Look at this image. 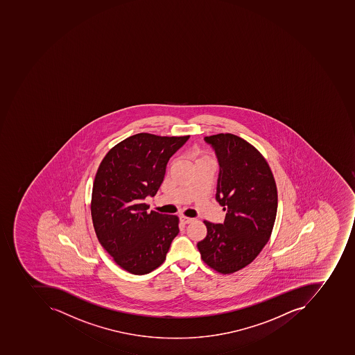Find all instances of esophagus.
I'll use <instances>...</instances> for the list:
<instances>
[{"mask_svg": "<svg viewBox=\"0 0 355 355\" xmlns=\"http://www.w3.org/2000/svg\"><path fill=\"white\" fill-rule=\"evenodd\" d=\"M192 220H193V218H187V216H180V222H182V224H189Z\"/></svg>", "mask_w": 355, "mask_h": 355, "instance_id": "obj_1", "label": "esophagus"}]
</instances>
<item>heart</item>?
I'll list each match as a JSON object with an SVG mask.
<instances>
[{"label": "heart", "instance_id": "heart-1", "mask_svg": "<svg viewBox=\"0 0 355 355\" xmlns=\"http://www.w3.org/2000/svg\"><path fill=\"white\" fill-rule=\"evenodd\" d=\"M194 159H196V163L199 161H203V159H210L209 156L205 155V154L200 153V152H196L194 153Z\"/></svg>", "mask_w": 355, "mask_h": 355}]
</instances>
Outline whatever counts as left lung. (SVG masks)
I'll use <instances>...</instances> for the list:
<instances>
[{
	"label": "left lung",
	"instance_id": "obj_1",
	"mask_svg": "<svg viewBox=\"0 0 355 355\" xmlns=\"http://www.w3.org/2000/svg\"><path fill=\"white\" fill-rule=\"evenodd\" d=\"M220 165L215 200L225 211L223 224L205 220L207 234L198 243L201 258L223 275L254 261L271 236L277 191L271 169L250 143L237 135L205 137Z\"/></svg>",
	"mask_w": 355,
	"mask_h": 355
}]
</instances>
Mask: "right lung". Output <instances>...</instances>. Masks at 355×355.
I'll use <instances>...</instances> for the list:
<instances>
[{
    "instance_id": "right-lung-1",
    "label": "right lung",
    "mask_w": 355,
    "mask_h": 355,
    "mask_svg": "<svg viewBox=\"0 0 355 355\" xmlns=\"http://www.w3.org/2000/svg\"><path fill=\"white\" fill-rule=\"evenodd\" d=\"M188 140L189 135L139 133L118 143L99 165L92 193L94 228L105 250L132 275L159 267L178 235L176 215L148 213L144 200L155 196L169 158Z\"/></svg>"
}]
</instances>
